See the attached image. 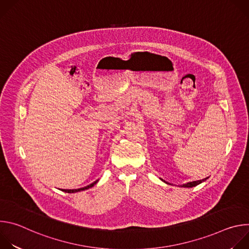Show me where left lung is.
<instances>
[{"instance_id":"1","label":"left lung","mask_w":249,"mask_h":249,"mask_svg":"<svg viewBox=\"0 0 249 249\" xmlns=\"http://www.w3.org/2000/svg\"><path fill=\"white\" fill-rule=\"evenodd\" d=\"M208 178V177H207ZM207 178H205V179H202V180H197V181H192V182H188V183H186V184H183V185H181V187H194V186H196V185H198V184H200V183H202L203 181H205Z\"/></svg>"}]
</instances>
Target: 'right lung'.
I'll use <instances>...</instances> for the list:
<instances>
[{"mask_svg": "<svg viewBox=\"0 0 249 249\" xmlns=\"http://www.w3.org/2000/svg\"><path fill=\"white\" fill-rule=\"evenodd\" d=\"M98 180H95L94 182H92L91 184H89V185H88V186H86V187H82V188H79V189H64L63 191L64 192H67V193H75V192H79V191H83V190H86V189H89V188H90V187H92L96 182H97Z\"/></svg>", "mask_w": 249, "mask_h": 249, "instance_id": "obj_1", "label": "right lung"}]
</instances>
